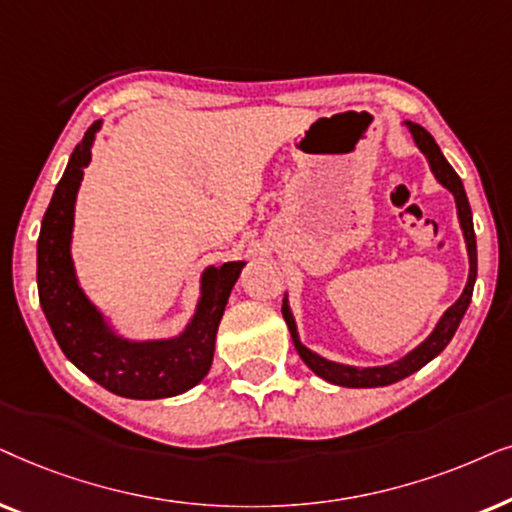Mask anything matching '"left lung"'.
I'll return each instance as SVG.
<instances>
[{
	"label": "left lung",
	"instance_id": "1",
	"mask_svg": "<svg viewBox=\"0 0 512 512\" xmlns=\"http://www.w3.org/2000/svg\"><path fill=\"white\" fill-rule=\"evenodd\" d=\"M405 126L410 128L414 142H417V147L424 152V156L428 159V166H431L435 180H438L442 187H447L449 192L454 194L456 215H459L463 238H466V250H468V262H470L468 283H466V288H463L461 297L456 299V302L449 306L445 313H442V318L438 320V325H435V330L417 346V349L407 353L405 358L395 360V363H391V365H381V367H353V365L332 363V360H327L323 356H318V353H313L311 349H306V346L299 342L295 318H292L288 297H285L283 299V318H285V323H288V330L292 335V342H295L299 358H302L304 363L318 374V377H323L325 381H330V384H337V386H346V388L388 386V384H395V381L410 377V374L421 370L426 363H431V360L435 356H440V353L445 351V346L452 342L456 327H459L463 313H466L468 304H470V297H473L475 278H478V245H475L473 213H470L468 196H466V189H463L461 177L456 175V170L452 166H449L447 159L440 152V147L435 145L433 135L428 133L424 126L412 124V121H405Z\"/></svg>",
	"mask_w": 512,
	"mask_h": 512
}]
</instances>
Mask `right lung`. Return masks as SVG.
<instances>
[{"mask_svg":"<svg viewBox=\"0 0 512 512\" xmlns=\"http://www.w3.org/2000/svg\"><path fill=\"white\" fill-rule=\"evenodd\" d=\"M100 126L102 121H95L74 147L46 208L37 241L39 304L67 360L86 377L121 398H170L199 384L213 365L217 327L243 262H227L203 271L199 304L177 337L152 342L119 337L81 290L70 255L74 201L84 168L91 163V147Z\"/></svg>","mask_w":512,"mask_h":512,"instance_id":"add662e5","label":"right lung"}]
</instances>
